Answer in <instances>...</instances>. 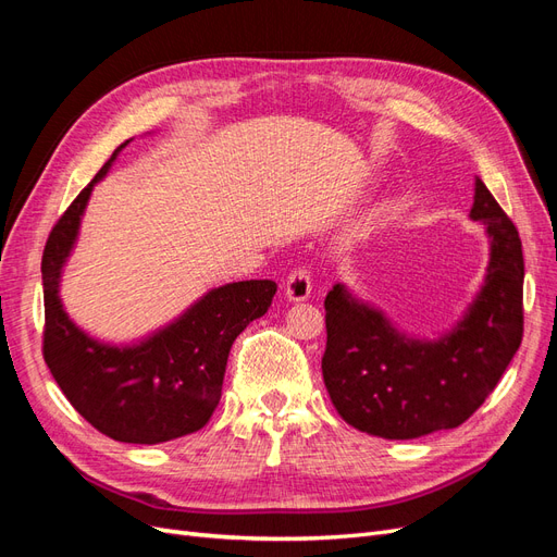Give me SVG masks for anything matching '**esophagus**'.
I'll return each mask as SVG.
<instances>
[{
    "label": "esophagus",
    "instance_id": "1",
    "mask_svg": "<svg viewBox=\"0 0 557 557\" xmlns=\"http://www.w3.org/2000/svg\"><path fill=\"white\" fill-rule=\"evenodd\" d=\"M285 295H288V299L293 301H305L309 295H311V272L307 267H295L293 272L288 274V278H285V285H283Z\"/></svg>",
    "mask_w": 557,
    "mask_h": 557
}]
</instances>
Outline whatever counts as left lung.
I'll return each instance as SVG.
<instances>
[{
    "label": "left lung",
    "instance_id": "8db88e82",
    "mask_svg": "<svg viewBox=\"0 0 557 557\" xmlns=\"http://www.w3.org/2000/svg\"><path fill=\"white\" fill-rule=\"evenodd\" d=\"M471 218L491 234V267L481 295L444 339L411 342L342 285L327 293L323 381L348 425L383 440L453 430L471 418L507 372L522 342L520 237L481 178Z\"/></svg>",
    "mask_w": 557,
    "mask_h": 557
}]
</instances>
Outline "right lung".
<instances>
[{"instance_id": "right-lung-1", "label": "right lung", "mask_w": 557, "mask_h": 557, "mask_svg": "<svg viewBox=\"0 0 557 557\" xmlns=\"http://www.w3.org/2000/svg\"><path fill=\"white\" fill-rule=\"evenodd\" d=\"M125 146L127 141L115 148L48 234L41 258V352L64 397L95 430L113 442L162 444L209 423L221 401L230 348L246 325L267 313L276 283H227L134 348L104 346L83 334L62 311L60 269L76 239L92 185Z\"/></svg>"}]
</instances>
